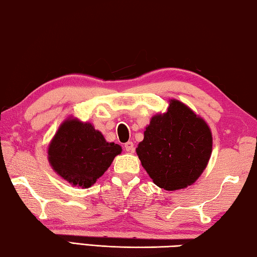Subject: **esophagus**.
I'll return each mask as SVG.
<instances>
[{
    "label": "esophagus",
    "instance_id": "34e87169",
    "mask_svg": "<svg viewBox=\"0 0 257 257\" xmlns=\"http://www.w3.org/2000/svg\"><path fill=\"white\" fill-rule=\"evenodd\" d=\"M124 150L127 151V152H129V153H133L134 150H135L134 143L133 142H127V143H125V144H124Z\"/></svg>",
    "mask_w": 257,
    "mask_h": 257
}]
</instances>
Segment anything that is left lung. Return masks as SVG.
<instances>
[{"mask_svg":"<svg viewBox=\"0 0 257 257\" xmlns=\"http://www.w3.org/2000/svg\"><path fill=\"white\" fill-rule=\"evenodd\" d=\"M136 152L156 186L165 190L186 188L210 160L211 130L185 104L171 99L167 113L152 118Z\"/></svg>","mask_w":257,"mask_h":257,"instance_id":"obj_1","label":"left lung"}]
</instances>
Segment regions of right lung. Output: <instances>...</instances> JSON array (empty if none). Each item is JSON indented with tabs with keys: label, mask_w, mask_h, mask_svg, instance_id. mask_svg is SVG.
Instances as JSON below:
<instances>
[{
	"label": "right lung",
	"mask_w": 257,
	"mask_h": 257,
	"mask_svg": "<svg viewBox=\"0 0 257 257\" xmlns=\"http://www.w3.org/2000/svg\"><path fill=\"white\" fill-rule=\"evenodd\" d=\"M121 153L90 123L69 119L61 124L49 147V161L55 172L75 186L88 188Z\"/></svg>",
	"instance_id": "1"
}]
</instances>
